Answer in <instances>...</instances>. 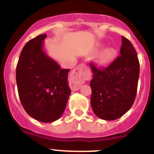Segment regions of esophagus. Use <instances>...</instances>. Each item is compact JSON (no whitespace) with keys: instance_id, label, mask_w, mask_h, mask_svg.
Masks as SVG:
<instances>
[{"instance_id":"obj_1","label":"esophagus","mask_w":154,"mask_h":154,"mask_svg":"<svg viewBox=\"0 0 154 154\" xmlns=\"http://www.w3.org/2000/svg\"><path fill=\"white\" fill-rule=\"evenodd\" d=\"M84 71H85V65H84V64H81V65H79L78 67H76L75 69L73 70L72 73L74 75L75 74H76V72L79 73V74H84V73H85ZM69 85H70L71 89L72 91H77L81 88V85L77 83V82L75 81H71L70 83H69Z\"/></svg>"}]
</instances>
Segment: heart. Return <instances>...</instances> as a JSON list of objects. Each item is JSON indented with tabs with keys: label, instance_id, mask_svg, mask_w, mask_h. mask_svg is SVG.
Here are the masks:
<instances>
[{
	"label": "heart",
	"instance_id": "b5f03b06",
	"mask_svg": "<svg viewBox=\"0 0 154 154\" xmlns=\"http://www.w3.org/2000/svg\"><path fill=\"white\" fill-rule=\"evenodd\" d=\"M116 56V51L112 48H105L99 55V62L103 65H109L112 63Z\"/></svg>",
	"mask_w": 154,
	"mask_h": 154
}]
</instances>
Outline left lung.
Returning a JSON list of instances; mask_svg holds the SVG:
<instances>
[{
    "label": "left lung",
    "instance_id": "8db88e82",
    "mask_svg": "<svg viewBox=\"0 0 154 154\" xmlns=\"http://www.w3.org/2000/svg\"><path fill=\"white\" fill-rule=\"evenodd\" d=\"M120 55L105 69L90 63L92 79L91 106L104 120H115L131 108L140 76V62L131 42L122 36Z\"/></svg>",
    "mask_w": 154,
    "mask_h": 154
}]
</instances>
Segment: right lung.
<instances>
[{
	"instance_id": "add662e5",
	"label": "right lung",
	"mask_w": 154,
	"mask_h": 154,
	"mask_svg": "<svg viewBox=\"0 0 154 154\" xmlns=\"http://www.w3.org/2000/svg\"><path fill=\"white\" fill-rule=\"evenodd\" d=\"M46 35L31 39L23 48L16 68L21 103L27 113L42 123L61 117L71 93L68 75L44 51Z\"/></svg>"
}]
</instances>
